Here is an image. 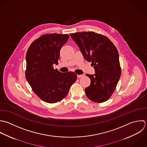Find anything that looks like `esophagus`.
Returning a JSON list of instances; mask_svg holds the SVG:
<instances>
[{"label":"esophagus","mask_w":147,"mask_h":147,"mask_svg":"<svg viewBox=\"0 0 147 147\" xmlns=\"http://www.w3.org/2000/svg\"><path fill=\"white\" fill-rule=\"evenodd\" d=\"M83 76H84V75H83V74H81V75H77V77H78V78H81V77H82Z\"/></svg>","instance_id":"1"}]
</instances>
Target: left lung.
I'll return each instance as SVG.
<instances>
[{
  "label": "left lung",
  "instance_id": "1",
  "mask_svg": "<svg viewBox=\"0 0 147 147\" xmlns=\"http://www.w3.org/2000/svg\"><path fill=\"white\" fill-rule=\"evenodd\" d=\"M70 35L95 70L94 74H86L91 81L85 89L86 96L97 103L107 101L115 92L121 73L117 48L107 36L94 32Z\"/></svg>",
  "mask_w": 147,
  "mask_h": 147
}]
</instances>
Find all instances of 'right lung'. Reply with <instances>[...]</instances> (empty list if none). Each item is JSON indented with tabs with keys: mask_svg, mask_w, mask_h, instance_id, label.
<instances>
[{
	"mask_svg": "<svg viewBox=\"0 0 147 147\" xmlns=\"http://www.w3.org/2000/svg\"><path fill=\"white\" fill-rule=\"evenodd\" d=\"M69 38L68 34H45L35 40L27 50L26 80L36 95L46 102L62 100L77 80L74 72L61 73L53 67L58 65L61 49Z\"/></svg>",
	"mask_w": 147,
	"mask_h": 147,
	"instance_id": "right-lung-1",
	"label": "right lung"
}]
</instances>
